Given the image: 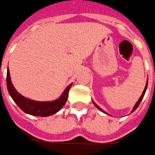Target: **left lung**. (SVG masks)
<instances>
[{
    "label": "left lung",
    "mask_w": 155,
    "mask_h": 155,
    "mask_svg": "<svg viewBox=\"0 0 155 155\" xmlns=\"http://www.w3.org/2000/svg\"><path fill=\"white\" fill-rule=\"evenodd\" d=\"M148 81H147V84H146V86H145V88H144V90H143V94H142V95L140 96V98H139V100H138V101H137V103H136V105L134 106V107H133V109H132V111H131V113H133L134 111H135L136 109L137 108L138 106H139V104L141 103V101H142V100H143V96H144V94H145V92H146V90H147V88H148ZM93 103H94V106H95V107H96L97 108L99 109V110H101V112H103V113H105V114H107V113H106L105 111H103L102 109H101V107H100L99 106H97V105L95 104V103H94V101H93Z\"/></svg>",
    "instance_id": "8db88e82"
}]
</instances>
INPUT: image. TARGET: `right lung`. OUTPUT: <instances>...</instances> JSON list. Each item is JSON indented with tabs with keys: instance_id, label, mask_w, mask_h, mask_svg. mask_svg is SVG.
<instances>
[{
	"instance_id": "1",
	"label": "right lung",
	"mask_w": 155,
	"mask_h": 155,
	"mask_svg": "<svg viewBox=\"0 0 155 155\" xmlns=\"http://www.w3.org/2000/svg\"><path fill=\"white\" fill-rule=\"evenodd\" d=\"M72 84L68 85L64 90L61 96L55 101H36L33 100L28 99L26 97L20 94L15 88L13 87L11 81L9 69L7 72V87L8 93L11 95L14 102L18 107L21 109L25 114H31L32 116H39V117H48L59 112L63 106L65 104L68 98V92L70 90Z\"/></svg>"
}]
</instances>
